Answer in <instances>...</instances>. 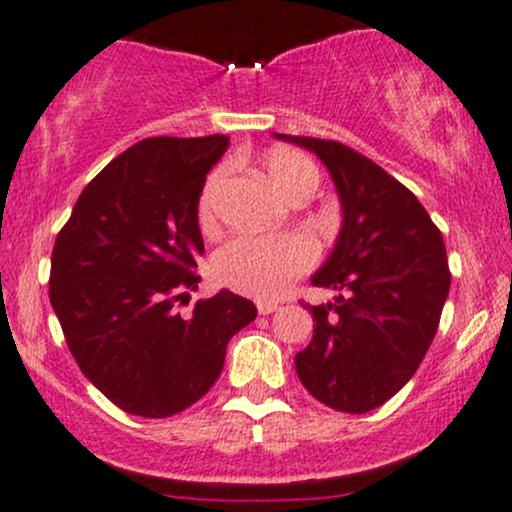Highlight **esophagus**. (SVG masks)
<instances>
[{"label":"esophagus","instance_id":"obj_1","mask_svg":"<svg viewBox=\"0 0 512 512\" xmlns=\"http://www.w3.org/2000/svg\"><path fill=\"white\" fill-rule=\"evenodd\" d=\"M276 310H279V303H276V301H257V313H260V315L276 313Z\"/></svg>","mask_w":512,"mask_h":512}]
</instances>
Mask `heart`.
<instances>
[{
	"mask_svg": "<svg viewBox=\"0 0 512 512\" xmlns=\"http://www.w3.org/2000/svg\"><path fill=\"white\" fill-rule=\"evenodd\" d=\"M272 185L289 202L298 197H313L320 175L313 163L301 154L279 151L267 166ZM226 170H216L204 185L199 197V223L209 228L216 216V199H219ZM315 262V245L301 233L289 236H240L228 240L214 255L211 269L219 284L228 289L248 293L257 298L279 296L298 274L308 272Z\"/></svg>",
	"mask_w": 512,
	"mask_h": 512,
	"instance_id": "obj_1",
	"label": "heart"
}]
</instances>
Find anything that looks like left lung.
<instances>
[{
    "label": "left lung",
    "instance_id": "left-lung-1",
    "mask_svg": "<svg viewBox=\"0 0 512 512\" xmlns=\"http://www.w3.org/2000/svg\"><path fill=\"white\" fill-rule=\"evenodd\" d=\"M274 137L325 163L342 207L330 257L310 276L337 296L303 305L315 325L296 373L327 407L366 414L409 383L436 337L450 291L443 236L402 182L349 146Z\"/></svg>",
    "mask_w": 512,
    "mask_h": 512
}]
</instances>
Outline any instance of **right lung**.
Here are the masks:
<instances>
[{
    "label": "right lung",
    "instance_id": "obj_1",
    "mask_svg": "<svg viewBox=\"0 0 512 512\" xmlns=\"http://www.w3.org/2000/svg\"><path fill=\"white\" fill-rule=\"evenodd\" d=\"M228 137H151L84 187L52 250L50 303L81 373L122 411L163 419L221 375L226 346L257 317L221 289L190 317L204 252L199 197Z\"/></svg>",
    "mask_w": 512,
    "mask_h": 512
}]
</instances>
